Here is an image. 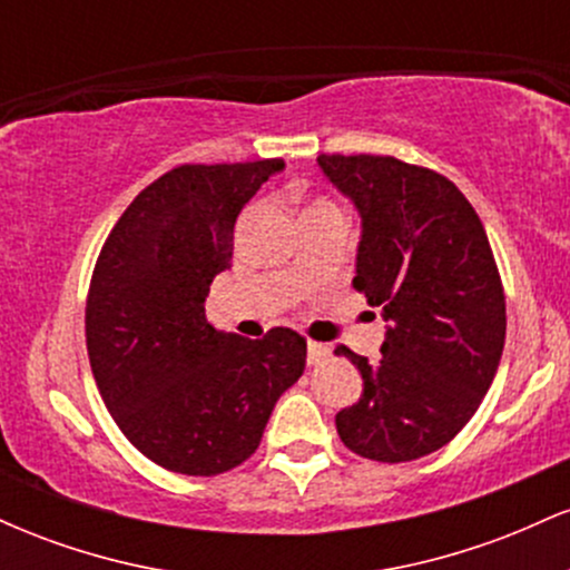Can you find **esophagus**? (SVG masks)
Here are the masks:
<instances>
[{
  "label": "esophagus",
  "instance_id": "34e87169",
  "mask_svg": "<svg viewBox=\"0 0 570 570\" xmlns=\"http://www.w3.org/2000/svg\"><path fill=\"white\" fill-rule=\"evenodd\" d=\"M330 353H332L330 345L316 343V340H307V364H311V367H318V364H324L326 358H330Z\"/></svg>",
  "mask_w": 570,
  "mask_h": 570
}]
</instances>
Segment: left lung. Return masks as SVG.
Listing matches in <instances>:
<instances>
[{"mask_svg": "<svg viewBox=\"0 0 570 570\" xmlns=\"http://www.w3.org/2000/svg\"><path fill=\"white\" fill-rule=\"evenodd\" d=\"M318 166L358 208L353 286L389 322L377 362L335 351L364 381L337 434L370 461H415L453 440L493 383L507 337L499 267L448 176L391 155H318Z\"/></svg>", "mask_w": 570, "mask_h": 570, "instance_id": "1", "label": "left lung"}]
</instances>
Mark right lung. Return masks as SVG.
Returning a JSON list of instances; mask_svg holds the SVG:
<instances>
[{"instance_id":"obj_1","label":"right lung","mask_w":570,"mask_h":570,"mask_svg":"<svg viewBox=\"0 0 570 570\" xmlns=\"http://www.w3.org/2000/svg\"><path fill=\"white\" fill-rule=\"evenodd\" d=\"M281 168L278 158L174 168L136 195L96 259L85 340L98 394L168 472L214 476L244 463L305 370L303 335L219 332L203 305L230 267L240 208Z\"/></svg>"}]
</instances>
